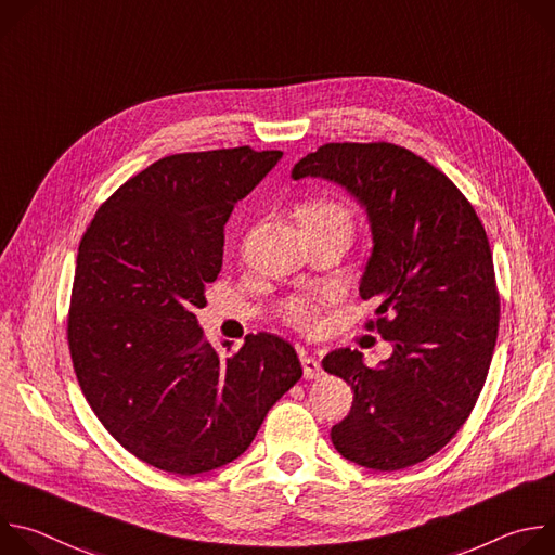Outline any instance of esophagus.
Returning <instances> with one entry per match:
<instances>
[{"label":"esophagus","instance_id":"1","mask_svg":"<svg viewBox=\"0 0 555 555\" xmlns=\"http://www.w3.org/2000/svg\"><path fill=\"white\" fill-rule=\"evenodd\" d=\"M300 364H302V375L307 377V379H315V377H321L323 375V366H321V362L315 360V358H311V356H300Z\"/></svg>","mask_w":555,"mask_h":555}]
</instances>
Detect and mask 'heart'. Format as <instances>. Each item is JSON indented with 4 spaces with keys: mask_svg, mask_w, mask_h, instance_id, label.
Here are the masks:
<instances>
[{
    "mask_svg": "<svg viewBox=\"0 0 555 555\" xmlns=\"http://www.w3.org/2000/svg\"><path fill=\"white\" fill-rule=\"evenodd\" d=\"M298 219H300V225L325 223L334 219H349V210L334 199L321 197V199H311L302 204L298 210ZM279 311H281V319L287 325L300 332L315 330V325L321 321V302L307 296H289L287 300L281 302Z\"/></svg>",
    "mask_w": 555,
    "mask_h": 555,
    "instance_id": "b5f03b06",
    "label": "heart"
}]
</instances>
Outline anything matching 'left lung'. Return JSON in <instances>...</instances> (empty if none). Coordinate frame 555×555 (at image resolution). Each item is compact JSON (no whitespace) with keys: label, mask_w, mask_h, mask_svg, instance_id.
<instances>
[{"label":"left lung","mask_w":555,"mask_h":555,"mask_svg":"<svg viewBox=\"0 0 555 555\" xmlns=\"http://www.w3.org/2000/svg\"><path fill=\"white\" fill-rule=\"evenodd\" d=\"M292 178L345 186L371 221L373 253L360 296L375 300L392 356L377 369L336 349L323 369L351 384L336 450L392 472L426 461L465 424L492 362L501 300L486 228L465 195L424 157L390 142H330Z\"/></svg>","instance_id":"left-lung-1"}]
</instances>
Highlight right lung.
I'll use <instances>...</instances> for the list:
<instances>
[{"label": "right lung", "mask_w": 555, "mask_h": 555, "mask_svg": "<svg viewBox=\"0 0 555 555\" xmlns=\"http://www.w3.org/2000/svg\"><path fill=\"white\" fill-rule=\"evenodd\" d=\"M281 157L250 146L167 155L127 180L78 244L76 379L107 433L157 469L193 477L242 456L302 375L287 340L250 334L221 356L195 315L221 272L234 204Z\"/></svg>", "instance_id": "add662e5"}]
</instances>
